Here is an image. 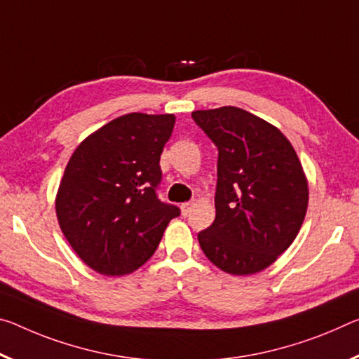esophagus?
<instances>
[{"instance_id":"34e87169","label":"esophagus","mask_w":359,"mask_h":359,"mask_svg":"<svg viewBox=\"0 0 359 359\" xmlns=\"http://www.w3.org/2000/svg\"><path fill=\"white\" fill-rule=\"evenodd\" d=\"M193 208V203H182L180 204V210H182V215H189L190 210Z\"/></svg>"}]
</instances>
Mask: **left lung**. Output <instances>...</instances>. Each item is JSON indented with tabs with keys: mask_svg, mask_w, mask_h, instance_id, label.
<instances>
[{
	"mask_svg": "<svg viewBox=\"0 0 359 359\" xmlns=\"http://www.w3.org/2000/svg\"><path fill=\"white\" fill-rule=\"evenodd\" d=\"M191 118L219 150L215 219L198 233L206 257L230 275H254L291 246L309 206V182L291 142L238 107Z\"/></svg>",
	"mask_w": 359,
	"mask_h": 359,
	"instance_id": "1",
	"label": "left lung"
}]
</instances>
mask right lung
<instances>
[{
    "label": "right lung",
    "instance_id": "add662e5",
    "mask_svg": "<svg viewBox=\"0 0 359 359\" xmlns=\"http://www.w3.org/2000/svg\"><path fill=\"white\" fill-rule=\"evenodd\" d=\"M174 124L169 113H128L88 135L67 164L57 220L78 257L100 275L137 270L180 215L156 196L159 158Z\"/></svg>",
    "mask_w": 359,
    "mask_h": 359
}]
</instances>
